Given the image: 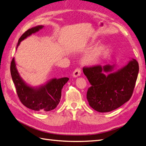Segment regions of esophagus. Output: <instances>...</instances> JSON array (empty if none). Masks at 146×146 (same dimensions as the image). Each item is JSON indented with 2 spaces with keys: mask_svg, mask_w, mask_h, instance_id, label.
I'll return each mask as SVG.
<instances>
[{
  "mask_svg": "<svg viewBox=\"0 0 146 146\" xmlns=\"http://www.w3.org/2000/svg\"><path fill=\"white\" fill-rule=\"evenodd\" d=\"M80 74H81V70H80V68H76V69L73 72L72 75L74 78H76V77H78L80 75Z\"/></svg>",
  "mask_w": 146,
  "mask_h": 146,
  "instance_id": "obj_1",
  "label": "esophagus"
}]
</instances>
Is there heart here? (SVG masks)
Listing matches in <instances>:
<instances>
[{
  "label": "heart",
  "instance_id": "heart-1",
  "mask_svg": "<svg viewBox=\"0 0 146 146\" xmlns=\"http://www.w3.org/2000/svg\"><path fill=\"white\" fill-rule=\"evenodd\" d=\"M93 44H94L93 42L90 43L88 44L89 47L92 46ZM107 48V45L105 43H100L96 46L88 54L82 58V63L86 66H92L97 64L103 56Z\"/></svg>",
  "mask_w": 146,
  "mask_h": 146
}]
</instances>
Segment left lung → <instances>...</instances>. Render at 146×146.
<instances>
[{
    "label": "left lung",
    "mask_w": 146,
    "mask_h": 146,
    "mask_svg": "<svg viewBox=\"0 0 146 146\" xmlns=\"http://www.w3.org/2000/svg\"><path fill=\"white\" fill-rule=\"evenodd\" d=\"M116 64L83 68L92 85L86 98L92 108L99 112L117 109L129 100L135 87L139 64L132 58L125 66L113 71Z\"/></svg>",
    "instance_id": "left-lung-1"
}]
</instances>
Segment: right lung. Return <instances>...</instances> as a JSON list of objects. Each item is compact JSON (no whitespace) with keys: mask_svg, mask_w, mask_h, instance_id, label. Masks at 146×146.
<instances>
[{"mask_svg":"<svg viewBox=\"0 0 146 146\" xmlns=\"http://www.w3.org/2000/svg\"><path fill=\"white\" fill-rule=\"evenodd\" d=\"M43 27L44 26L39 25L27 30L19 39L16 49L21 41ZM11 74L21 103L27 108L41 112H47L57 107L60 102L62 89L69 80L67 77L58 79L54 78L38 86H30L20 76L14 58L11 61Z\"/></svg>","mask_w":146,"mask_h":146,"instance_id":"right-lung-1","label":"right lung"}]
</instances>
